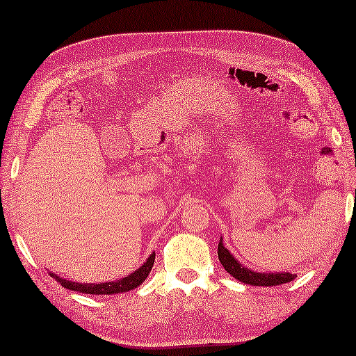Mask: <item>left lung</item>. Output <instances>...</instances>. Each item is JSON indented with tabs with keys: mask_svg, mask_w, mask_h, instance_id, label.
I'll list each match as a JSON object with an SVG mask.
<instances>
[{
	"mask_svg": "<svg viewBox=\"0 0 356 356\" xmlns=\"http://www.w3.org/2000/svg\"><path fill=\"white\" fill-rule=\"evenodd\" d=\"M218 257L224 269H226L229 274H232V277H235L243 284L261 285V287H273V285L290 282V280L297 277L292 273H257L242 266V264L234 258V254H230L229 250L224 247L222 237L219 240V245H218Z\"/></svg>",
	"mask_w": 356,
	"mask_h": 356,
	"instance_id": "left-lung-1",
	"label": "left lung"
}]
</instances>
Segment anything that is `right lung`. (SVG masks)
Masks as SVG:
<instances>
[{"label": "right lung", "instance_id": "add662e5", "mask_svg": "<svg viewBox=\"0 0 356 356\" xmlns=\"http://www.w3.org/2000/svg\"><path fill=\"white\" fill-rule=\"evenodd\" d=\"M154 263V253L148 257L147 261H145L142 266H140L137 271H134L129 276L113 280V282H99V284H80V282H72V280H66L63 277L56 276V274H51V276L58 280L63 287L69 290H74V292H82V293H90V295H113V293H122L127 292V290H132L138 287L140 284L143 282L145 279L148 277L149 271H152Z\"/></svg>", "mask_w": 356, "mask_h": 356}]
</instances>
